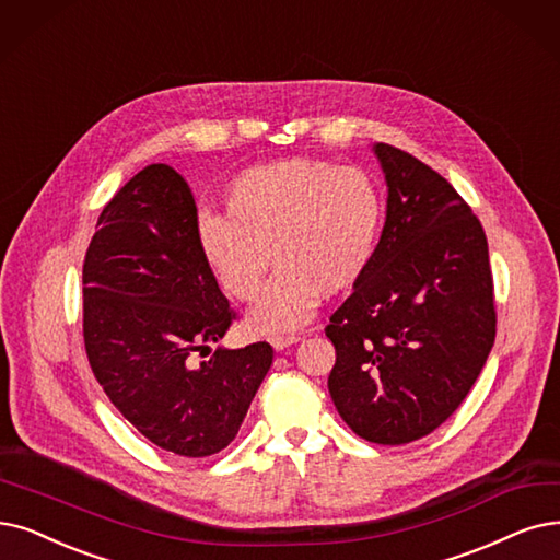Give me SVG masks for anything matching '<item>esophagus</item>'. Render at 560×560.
<instances>
[{
    "instance_id": "34e87169",
    "label": "esophagus",
    "mask_w": 560,
    "mask_h": 560,
    "mask_svg": "<svg viewBox=\"0 0 560 560\" xmlns=\"http://www.w3.org/2000/svg\"><path fill=\"white\" fill-rule=\"evenodd\" d=\"M268 342H271V347H273L276 351H282V349H287V347H292V345L301 342V338H299V335H273V338H268Z\"/></svg>"
}]
</instances>
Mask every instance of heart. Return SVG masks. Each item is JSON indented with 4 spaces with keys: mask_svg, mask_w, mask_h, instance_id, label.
Masks as SVG:
<instances>
[{
    "mask_svg": "<svg viewBox=\"0 0 560 560\" xmlns=\"http://www.w3.org/2000/svg\"><path fill=\"white\" fill-rule=\"evenodd\" d=\"M228 215L197 220V243L220 287L255 301L268 266L278 268L248 324L284 332L307 324L319 296L351 289L370 268L384 228V195L358 167L287 159L241 172Z\"/></svg>",
    "mask_w": 560,
    "mask_h": 560,
    "instance_id": "obj_1",
    "label": "heart"
}]
</instances>
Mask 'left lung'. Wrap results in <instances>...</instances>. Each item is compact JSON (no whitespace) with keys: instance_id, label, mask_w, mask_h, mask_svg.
<instances>
[{"instance_id":"obj_1","label":"left lung","mask_w":560,"mask_h":560,"mask_svg":"<svg viewBox=\"0 0 560 560\" xmlns=\"http://www.w3.org/2000/svg\"><path fill=\"white\" fill-rule=\"evenodd\" d=\"M388 199L376 255L335 310L328 376L349 428L382 445L434 432L462 405L494 347L487 236L445 178L390 144L372 147Z\"/></svg>"}]
</instances>
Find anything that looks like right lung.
Returning <instances> with one entry per match:
<instances>
[{
    "instance_id": "add662e5",
    "label": "right lung",
    "mask_w": 560,
    "mask_h": 560,
    "mask_svg": "<svg viewBox=\"0 0 560 560\" xmlns=\"http://www.w3.org/2000/svg\"><path fill=\"white\" fill-rule=\"evenodd\" d=\"M82 284L89 365L112 405L174 455L228 448L273 349H211L234 312L199 250L197 207L182 174L147 165L109 199ZM197 350L210 355L207 362L194 361Z\"/></svg>"
}]
</instances>
